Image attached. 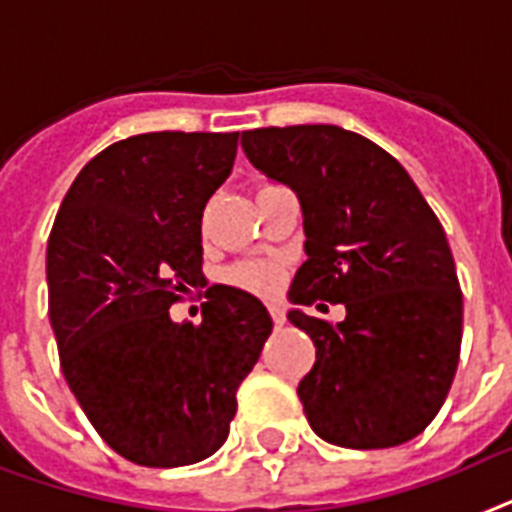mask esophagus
Instances as JSON below:
<instances>
[{"label": "esophagus", "mask_w": 512, "mask_h": 512, "mask_svg": "<svg viewBox=\"0 0 512 512\" xmlns=\"http://www.w3.org/2000/svg\"><path fill=\"white\" fill-rule=\"evenodd\" d=\"M269 316H272L274 327H282V324H285V308H282L280 303H269Z\"/></svg>", "instance_id": "1"}]
</instances>
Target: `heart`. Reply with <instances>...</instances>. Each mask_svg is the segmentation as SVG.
I'll return each mask as SVG.
<instances>
[{
  "label": "heart",
  "mask_w": 512,
  "mask_h": 512,
  "mask_svg": "<svg viewBox=\"0 0 512 512\" xmlns=\"http://www.w3.org/2000/svg\"><path fill=\"white\" fill-rule=\"evenodd\" d=\"M227 282L243 287L248 293H272L280 282V274L272 264H264V261H243L227 272Z\"/></svg>",
  "instance_id": "obj_1"
}]
</instances>
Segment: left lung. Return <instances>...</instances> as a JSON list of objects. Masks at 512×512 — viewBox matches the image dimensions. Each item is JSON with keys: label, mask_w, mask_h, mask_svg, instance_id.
Segmentation results:
<instances>
[{"label": "left lung", "mask_w": 512, "mask_h": 512, "mask_svg": "<svg viewBox=\"0 0 512 512\" xmlns=\"http://www.w3.org/2000/svg\"><path fill=\"white\" fill-rule=\"evenodd\" d=\"M240 143L301 201L308 259L290 301L348 311L337 327L287 314L316 348L298 384L308 424L329 445H403L432 424L460 358L463 293L437 214L395 156L337 125L256 128Z\"/></svg>", "instance_id": "obj_1"}]
</instances>
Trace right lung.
Masks as SVG:
<instances>
[{"label": "right lung", "instance_id": "right-lung-1", "mask_svg": "<svg viewBox=\"0 0 512 512\" xmlns=\"http://www.w3.org/2000/svg\"><path fill=\"white\" fill-rule=\"evenodd\" d=\"M238 135L162 130L112 143L75 177L49 235L62 374L99 437L138 466L217 453L272 332L261 301L227 285L206 290L198 324L170 319L204 277L201 217Z\"/></svg>", "mask_w": 512, "mask_h": 512}]
</instances>
